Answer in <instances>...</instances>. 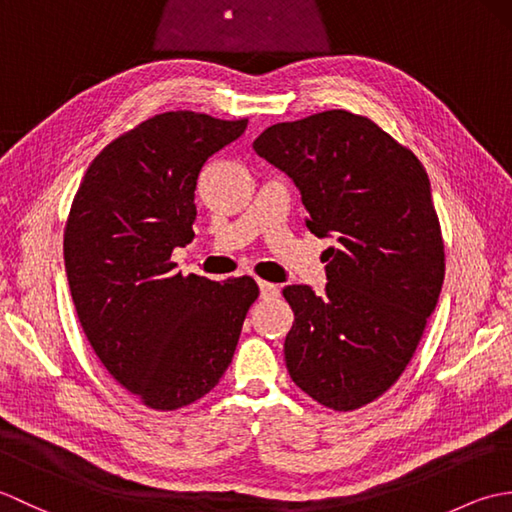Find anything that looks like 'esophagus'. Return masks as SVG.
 I'll return each mask as SVG.
<instances>
[{
    "mask_svg": "<svg viewBox=\"0 0 512 512\" xmlns=\"http://www.w3.org/2000/svg\"><path fill=\"white\" fill-rule=\"evenodd\" d=\"M259 295H262V299H266V301L277 299L279 297V286L270 284V281H259Z\"/></svg>",
    "mask_w": 512,
    "mask_h": 512,
    "instance_id": "1",
    "label": "esophagus"
}]
</instances>
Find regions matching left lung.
Returning a JSON list of instances; mask_svg holds the SVG:
<instances>
[{
  "mask_svg": "<svg viewBox=\"0 0 512 512\" xmlns=\"http://www.w3.org/2000/svg\"><path fill=\"white\" fill-rule=\"evenodd\" d=\"M253 149L297 184L310 231L336 239L323 253L325 295L284 288L295 312L288 374L323 407H363L405 372L442 290L427 171L374 121L345 110L277 123Z\"/></svg>",
  "mask_w": 512,
  "mask_h": 512,
  "instance_id": "left-lung-1",
  "label": "left lung"
}]
</instances>
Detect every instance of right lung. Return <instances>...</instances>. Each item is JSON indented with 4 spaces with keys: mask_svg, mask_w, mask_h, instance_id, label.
<instances>
[{
    "mask_svg": "<svg viewBox=\"0 0 512 512\" xmlns=\"http://www.w3.org/2000/svg\"><path fill=\"white\" fill-rule=\"evenodd\" d=\"M246 125L158 114L112 140L74 195L63 259L81 328L116 383L151 409L187 407L220 383L259 297L253 277L220 284L171 262L195 235L204 162Z\"/></svg>",
    "mask_w": 512,
    "mask_h": 512,
    "instance_id": "add662e5",
    "label": "right lung"
}]
</instances>
